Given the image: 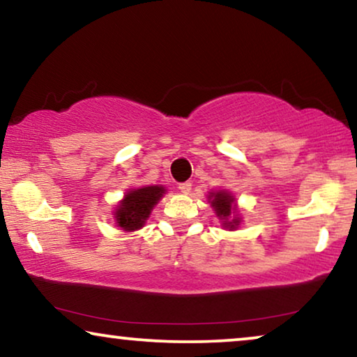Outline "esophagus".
Instances as JSON below:
<instances>
[{
  "label": "esophagus",
  "instance_id": "34e87169",
  "mask_svg": "<svg viewBox=\"0 0 357 357\" xmlns=\"http://www.w3.org/2000/svg\"><path fill=\"white\" fill-rule=\"evenodd\" d=\"M178 190H180V192H182L183 195H188L190 192H192V183H190V182L180 183V185H178Z\"/></svg>",
  "mask_w": 357,
  "mask_h": 357
}]
</instances>
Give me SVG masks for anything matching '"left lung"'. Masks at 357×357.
Returning <instances> with one entry per match:
<instances>
[{
    "instance_id": "1",
    "label": "left lung",
    "mask_w": 357,
    "mask_h": 357,
    "mask_svg": "<svg viewBox=\"0 0 357 357\" xmlns=\"http://www.w3.org/2000/svg\"><path fill=\"white\" fill-rule=\"evenodd\" d=\"M208 203L211 204L213 211L226 231H237L241 226L242 218L238 213L237 199L229 190H211L208 195Z\"/></svg>"
}]
</instances>
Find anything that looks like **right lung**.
<instances>
[{"instance_id":"1","label":"right lung","mask_w":357,"mask_h":357,"mask_svg":"<svg viewBox=\"0 0 357 357\" xmlns=\"http://www.w3.org/2000/svg\"><path fill=\"white\" fill-rule=\"evenodd\" d=\"M165 195V187L162 185H146L139 188H130L125 193L123 199L115 204L114 219L116 227L125 232H135L144 227L146 221L151 216L155 204Z\"/></svg>"}]
</instances>
